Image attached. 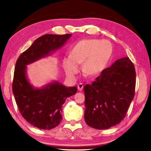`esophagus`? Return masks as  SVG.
Returning <instances> with one entry per match:
<instances>
[{"instance_id":"esophagus-1","label":"esophagus","mask_w":151,"mask_h":151,"mask_svg":"<svg viewBox=\"0 0 151 151\" xmlns=\"http://www.w3.org/2000/svg\"><path fill=\"white\" fill-rule=\"evenodd\" d=\"M83 87H84V86H83V84H82V83H80V84H79L78 85H77V89H78V90L79 91H82L83 90Z\"/></svg>"}]
</instances>
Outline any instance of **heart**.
I'll return each instance as SVG.
<instances>
[{"mask_svg": "<svg viewBox=\"0 0 151 151\" xmlns=\"http://www.w3.org/2000/svg\"><path fill=\"white\" fill-rule=\"evenodd\" d=\"M113 52L112 43L107 40L83 39L72 48L70 55L64 57L63 65L67 75L74 77L83 62V71L90 76H97L105 69Z\"/></svg>", "mask_w": 151, "mask_h": 151, "instance_id": "heart-1", "label": "heart"}]
</instances>
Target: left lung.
Returning a JSON list of instances; mask_svg holds the SVG:
<instances>
[{"mask_svg": "<svg viewBox=\"0 0 151 151\" xmlns=\"http://www.w3.org/2000/svg\"><path fill=\"white\" fill-rule=\"evenodd\" d=\"M135 67L123 57L104 69L91 84L84 86V120L98 130L115 126L124 118L134 99L136 83Z\"/></svg>", "mask_w": 151, "mask_h": 151, "instance_id": "left-lung-1", "label": "left lung"}]
</instances>
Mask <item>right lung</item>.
<instances>
[{
    "label": "right lung",
    "mask_w": 151,
    "mask_h": 151,
    "mask_svg": "<svg viewBox=\"0 0 151 151\" xmlns=\"http://www.w3.org/2000/svg\"><path fill=\"white\" fill-rule=\"evenodd\" d=\"M72 34H47L36 39L22 53L16 63L12 92L22 117L38 129L50 130L59 125L62 119V104L67 98L76 93V87H66L53 81L41 88L31 84L27 65L52 55L60 50Z\"/></svg>",
    "instance_id": "obj_1"
}]
</instances>
